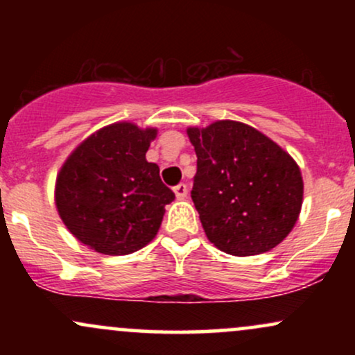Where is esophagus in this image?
<instances>
[{"instance_id": "obj_1", "label": "esophagus", "mask_w": 355, "mask_h": 355, "mask_svg": "<svg viewBox=\"0 0 355 355\" xmlns=\"http://www.w3.org/2000/svg\"><path fill=\"white\" fill-rule=\"evenodd\" d=\"M173 191L175 195H177L178 200H183V198L187 197V193H189V189H187L185 183H178V185L173 187Z\"/></svg>"}]
</instances>
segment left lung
<instances>
[{"mask_svg": "<svg viewBox=\"0 0 355 355\" xmlns=\"http://www.w3.org/2000/svg\"><path fill=\"white\" fill-rule=\"evenodd\" d=\"M187 133L197 153L191 200L210 242L237 257L279 245L302 207V175L291 155L239 121Z\"/></svg>", "mask_w": 355, "mask_h": 355, "instance_id": "obj_1", "label": "left lung"}]
</instances>
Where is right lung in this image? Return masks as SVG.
<instances>
[{"instance_id": "right-lung-1", "label": "right lung", "mask_w": 355, "mask_h": 355, "mask_svg": "<svg viewBox=\"0 0 355 355\" xmlns=\"http://www.w3.org/2000/svg\"><path fill=\"white\" fill-rule=\"evenodd\" d=\"M157 130L132 123L101 128L70 155L56 180L67 229L105 255L140 250L157 235L175 193L145 158Z\"/></svg>"}]
</instances>
